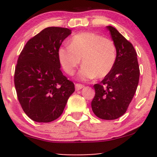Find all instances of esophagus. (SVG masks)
<instances>
[{
  "instance_id": "34e87169",
  "label": "esophagus",
  "mask_w": 157,
  "mask_h": 157,
  "mask_svg": "<svg viewBox=\"0 0 157 157\" xmlns=\"http://www.w3.org/2000/svg\"><path fill=\"white\" fill-rule=\"evenodd\" d=\"M75 88H76V90L77 91H79V90L82 89V88H84V86L82 84H80V83H77L75 85Z\"/></svg>"
}]
</instances>
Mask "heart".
I'll return each instance as SVG.
<instances>
[{
  "mask_svg": "<svg viewBox=\"0 0 157 157\" xmlns=\"http://www.w3.org/2000/svg\"><path fill=\"white\" fill-rule=\"evenodd\" d=\"M57 55L63 69L68 75L75 73L82 59L83 66L79 77L88 80L96 77L102 78L111 72L116 62L117 49L111 40L93 32H82L72 37L69 46L59 48Z\"/></svg>",
  "mask_w": 157,
  "mask_h": 157,
  "instance_id": "obj_1",
  "label": "heart"
}]
</instances>
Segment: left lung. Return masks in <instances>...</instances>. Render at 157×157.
Returning a JSON list of instances; mask_svg holds the SVG:
<instances>
[{
    "instance_id": "8db88e82",
    "label": "left lung",
    "mask_w": 157,
    "mask_h": 157,
    "mask_svg": "<svg viewBox=\"0 0 157 157\" xmlns=\"http://www.w3.org/2000/svg\"><path fill=\"white\" fill-rule=\"evenodd\" d=\"M117 49L114 66L100 83L95 84L91 109L97 117L116 120L126 112L139 83L140 68L133 45L114 27L109 26Z\"/></svg>"
}]
</instances>
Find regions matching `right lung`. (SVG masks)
Returning <instances> with one entry per match:
<instances>
[{"instance_id": "1", "label": "right lung", "mask_w": 157, "mask_h": 157, "mask_svg": "<svg viewBox=\"0 0 157 157\" xmlns=\"http://www.w3.org/2000/svg\"><path fill=\"white\" fill-rule=\"evenodd\" d=\"M71 30L47 27L31 38L20 54L14 82L25 113L37 122H50L62 114L75 85L60 70L58 49Z\"/></svg>"}]
</instances>
